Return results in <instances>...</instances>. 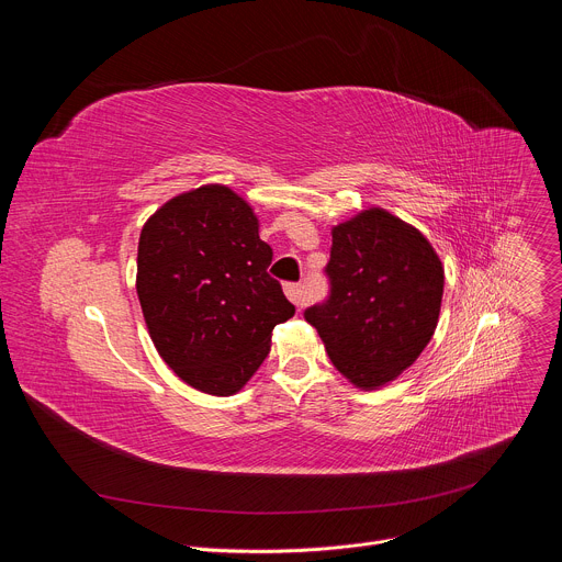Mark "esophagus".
<instances>
[{"instance_id": "34e87169", "label": "esophagus", "mask_w": 562, "mask_h": 562, "mask_svg": "<svg viewBox=\"0 0 562 562\" xmlns=\"http://www.w3.org/2000/svg\"><path fill=\"white\" fill-rule=\"evenodd\" d=\"M284 293H286V297H289L295 306H302V304H304V291H302L300 284H295V282L284 284Z\"/></svg>"}]
</instances>
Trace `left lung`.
Listing matches in <instances>:
<instances>
[{"label":"left lung","instance_id":"left-lung-1","mask_svg":"<svg viewBox=\"0 0 562 562\" xmlns=\"http://www.w3.org/2000/svg\"><path fill=\"white\" fill-rule=\"evenodd\" d=\"M329 295L308 306L336 369L362 389L403 373L429 345L445 271L425 235L382 209L334 228Z\"/></svg>","mask_w":562,"mask_h":562}]
</instances>
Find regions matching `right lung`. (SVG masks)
Returning <instances> with one entry per match:
<instances>
[{"instance_id": "right-lung-1", "label": "right lung", "mask_w": 562, "mask_h": 562, "mask_svg": "<svg viewBox=\"0 0 562 562\" xmlns=\"http://www.w3.org/2000/svg\"><path fill=\"white\" fill-rule=\"evenodd\" d=\"M273 249L251 206L226 187H200L144 224L137 297L150 340L191 386L211 395L243 389L295 306L269 276Z\"/></svg>"}]
</instances>
